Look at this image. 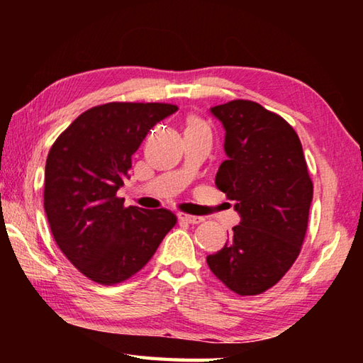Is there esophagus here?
I'll list each match as a JSON object with an SVG mask.
<instances>
[{"mask_svg":"<svg viewBox=\"0 0 363 363\" xmlns=\"http://www.w3.org/2000/svg\"><path fill=\"white\" fill-rule=\"evenodd\" d=\"M177 218H179V220H182V223H189V224H200L205 220V218L192 216V214H186V213H179L177 214Z\"/></svg>","mask_w":363,"mask_h":363,"instance_id":"esophagus-1","label":"esophagus"}]
</instances>
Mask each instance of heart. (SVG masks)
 Here are the masks:
<instances>
[{"mask_svg":"<svg viewBox=\"0 0 363 363\" xmlns=\"http://www.w3.org/2000/svg\"><path fill=\"white\" fill-rule=\"evenodd\" d=\"M196 125H203L199 118H189L187 121V126H196Z\"/></svg>","mask_w":363,"mask_h":363,"instance_id":"b5f03b06","label":"heart"}]
</instances>
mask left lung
Segmentation results:
<instances>
[{
    "mask_svg": "<svg viewBox=\"0 0 363 363\" xmlns=\"http://www.w3.org/2000/svg\"><path fill=\"white\" fill-rule=\"evenodd\" d=\"M225 130L216 187L235 200L240 224L216 255L211 272L240 296L272 288L303 247L312 201L311 176L296 131L253 101L211 107Z\"/></svg>",
    "mask_w": 363,
    "mask_h": 363,
    "instance_id": "obj_1",
    "label": "left lung"
}]
</instances>
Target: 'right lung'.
<instances>
[{"mask_svg": "<svg viewBox=\"0 0 363 363\" xmlns=\"http://www.w3.org/2000/svg\"><path fill=\"white\" fill-rule=\"evenodd\" d=\"M173 104L108 102L86 110L48 153L45 211L60 251L84 277L115 285L155 255L176 216L169 210L123 206L116 196L131 157Z\"/></svg>", "mask_w": 363, "mask_h": 363, "instance_id": "obj_1", "label": "right lung"}]
</instances>
